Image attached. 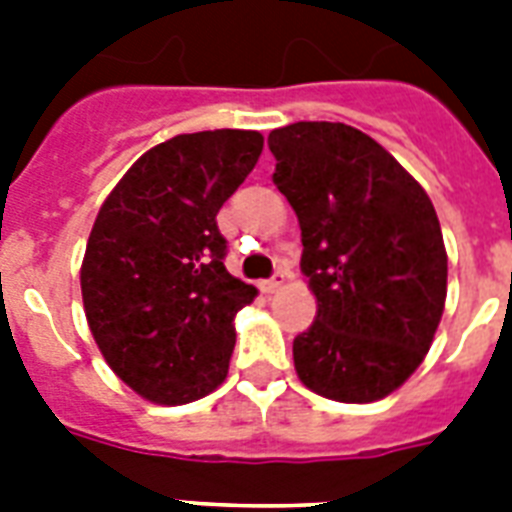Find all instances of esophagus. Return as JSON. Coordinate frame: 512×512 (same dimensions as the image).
I'll use <instances>...</instances> for the list:
<instances>
[{
  "instance_id": "esophagus-1",
  "label": "esophagus",
  "mask_w": 512,
  "mask_h": 512,
  "mask_svg": "<svg viewBox=\"0 0 512 512\" xmlns=\"http://www.w3.org/2000/svg\"><path fill=\"white\" fill-rule=\"evenodd\" d=\"M284 281H287V271H276L271 276V279H265V281H260V289H263V292H268V295H271V292H279L281 287H284Z\"/></svg>"
}]
</instances>
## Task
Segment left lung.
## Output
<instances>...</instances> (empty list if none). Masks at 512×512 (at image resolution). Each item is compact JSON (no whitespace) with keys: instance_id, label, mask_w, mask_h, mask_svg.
Instances as JSON below:
<instances>
[{"instance_id":"8db88e82","label":"left lung","mask_w":512,"mask_h":512,"mask_svg":"<svg viewBox=\"0 0 512 512\" xmlns=\"http://www.w3.org/2000/svg\"><path fill=\"white\" fill-rule=\"evenodd\" d=\"M268 148L316 295V321L292 342L297 377L342 404L380 401L422 364L444 313L446 249L433 201L348 124H287Z\"/></svg>"}]
</instances>
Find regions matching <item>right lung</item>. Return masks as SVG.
Returning <instances> with one entry per match:
<instances>
[{
    "instance_id": "1",
    "label": "right lung",
    "mask_w": 512,
    "mask_h": 512,
    "mask_svg": "<svg viewBox=\"0 0 512 512\" xmlns=\"http://www.w3.org/2000/svg\"><path fill=\"white\" fill-rule=\"evenodd\" d=\"M263 135H175L103 201L82 260V300L106 364L154 404H188L225 380L236 313L257 289L225 271L217 212L255 170Z\"/></svg>"
}]
</instances>
